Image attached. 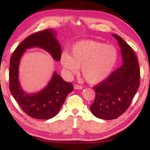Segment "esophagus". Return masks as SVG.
Here are the masks:
<instances>
[{"instance_id": "34e87169", "label": "esophagus", "mask_w": 150, "mask_h": 150, "mask_svg": "<svg viewBox=\"0 0 150 150\" xmlns=\"http://www.w3.org/2000/svg\"><path fill=\"white\" fill-rule=\"evenodd\" d=\"M73 87H74L75 89H82V88H83L82 86H81L79 85H77V84L74 85V86H73Z\"/></svg>"}]
</instances>
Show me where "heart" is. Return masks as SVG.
<instances>
[{
	"instance_id": "obj_1",
	"label": "heart",
	"mask_w": 150,
	"mask_h": 150,
	"mask_svg": "<svg viewBox=\"0 0 150 150\" xmlns=\"http://www.w3.org/2000/svg\"><path fill=\"white\" fill-rule=\"evenodd\" d=\"M117 57V50L113 45L84 40L76 43L69 55L62 53L60 62L68 76L77 74L81 67L86 81L90 84H96L110 75Z\"/></svg>"
}]
</instances>
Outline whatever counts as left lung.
Returning <instances> with one entry per match:
<instances>
[{"label":"left lung","instance_id":"1","mask_svg":"<svg viewBox=\"0 0 150 150\" xmlns=\"http://www.w3.org/2000/svg\"><path fill=\"white\" fill-rule=\"evenodd\" d=\"M112 35L121 48L123 63L105 80L96 85L95 98L90 106L96 117L112 120L129 108L139 85V67L137 56L130 45L121 37Z\"/></svg>","mask_w":150,"mask_h":150}]
</instances>
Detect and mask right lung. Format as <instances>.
Here are the masks:
<instances>
[{"instance_id": "1", "label": "right lung", "mask_w": 150, "mask_h": 150, "mask_svg": "<svg viewBox=\"0 0 150 150\" xmlns=\"http://www.w3.org/2000/svg\"><path fill=\"white\" fill-rule=\"evenodd\" d=\"M56 32L45 29L28 36L18 45L10 62L9 88L22 110L30 117L48 120L59 112L67 95L73 91L71 83H67L56 72L44 89L35 94H27L22 89L18 80V67L22 55L26 49L37 47L45 50L55 61H60L62 47L55 38Z\"/></svg>"}]
</instances>
